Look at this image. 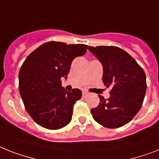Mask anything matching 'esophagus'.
<instances>
[{"label":"esophagus","instance_id":"34e87169","mask_svg":"<svg viewBox=\"0 0 159 159\" xmlns=\"http://www.w3.org/2000/svg\"><path fill=\"white\" fill-rule=\"evenodd\" d=\"M87 95H88V92H87V91H82V97L85 98Z\"/></svg>","mask_w":159,"mask_h":159}]
</instances>
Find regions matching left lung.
Segmentation results:
<instances>
[{
	"instance_id": "1",
	"label": "left lung",
	"mask_w": 159,
	"mask_h": 159,
	"mask_svg": "<svg viewBox=\"0 0 159 159\" xmlns=\"http://www.w3.org/2000/svg\"><path fill=\"white\" fill-rule=\"evenodd\" d=\"M103 65V82L111 87L110 97L99 95L100 104L91 109L93 118L104 127L118 128L139 112L146 91L143 68L128 53L117 46H89Z\"/></svg>"
}]
</instances>
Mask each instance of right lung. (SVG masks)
I'll return each mask as SVG.
<instances>
[{
	"mask_svg": "<svg viewBox=\"0 0 159 159\" xmlns=\"http://www.w3.org/2000/svg\"><path fill=\"white\" fill-rule=\"evenodd\" d=\"M84 44L48 42L24 60L19 74V88L24 107L35 122L57 130L69 123L73 105L82 98L79 89L65 91L61 78H67L72 62L86 52Z\"/></svg>",
	"mask_w": 159,
	"mask_h": 159,
	"instance_id": "obj_1",
	"label": "right lung"
}]
</instances>
